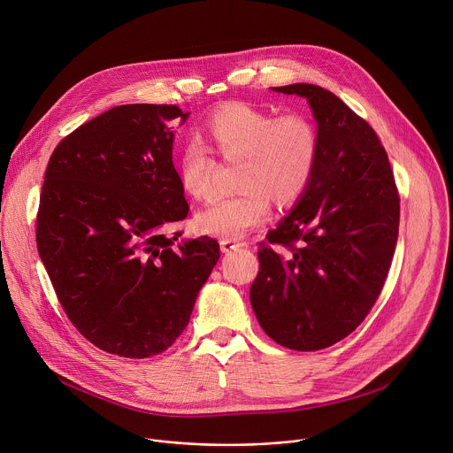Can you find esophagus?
<instances>
[{
	"instance_id": "34e87169",
	"label": "esophagus",
	"mask_w": 453,
	"mask_h": 453,
	"mask_svg": "<svg viewBox=\"0 0 453 453\" xmlns=\"http://www.w3.org/2000/svg\"><path fill=\"white\" fill-rule=\"evenodd\" d=\"M245 243L240 242V240H234V238H222L220 240V249L222 252H231V250H236L238 247H243Z\"/></svg>"
}]
</instances>
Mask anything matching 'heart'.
<instances>
[{"mask_svg":"<svg viewBox=\"0 0 453 453\" xmlns=\"http://www.w3.org/2000/svg\"><path fill=\"white\" fill-rule=\"evenodd\" d=\"M204 145L224 161H240L229 197H219L196 217L199 231L220 238H242L262 224L273 206L296 203L308 189L319 163V133L301 112L274 116L245 102H231L213 111L204 123ZM206 147L188 145L179 159L182 189L193 199L213 193L215 159Z\"/></svg>","mask_w":453,"mask_h":453,"instance_id":"obj_1","label":"heart"}]
</instances>
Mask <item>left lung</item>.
<instances>
[{"mask_svg":"<svg viewBox=\"0 0 453 453\" xmlns=\"http://www.w3.org/2000/svg\"><path fill=\"white\" fill-rule=\"evenodd\" d=\"M274 91L308 100L320 149L308 189L260 243L250 304L280 346L317 351L355 332L376 303L398 242L400 196L372 127L339 96L313 84Z\"/></svg>","mask_w":453,"mask_h":453,"instance_id":"obj_1","label":"left lung"}]
</instances>
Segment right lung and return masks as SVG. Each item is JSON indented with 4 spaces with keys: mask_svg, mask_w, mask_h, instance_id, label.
<instances>
[{
    "mask_svg": "<svg viewBox=\"0 0 453 453\" xmlns=\"http://www.w3.org/2000/svg\"><path fill=\"white\" fill-rule=\"evenodd\" d=\"M177 105L128 104L81 125L53 150L39 199L37 250L58 303L96 348L147 358L188 326L220 257L208 236L173 245L188 217L172 161Z\"/></svg>",
    "mask_w": 453,
    "mask_h": 453,
    "instance_id": "add662e5",
    "label": "right lung"
}]
</instances>
